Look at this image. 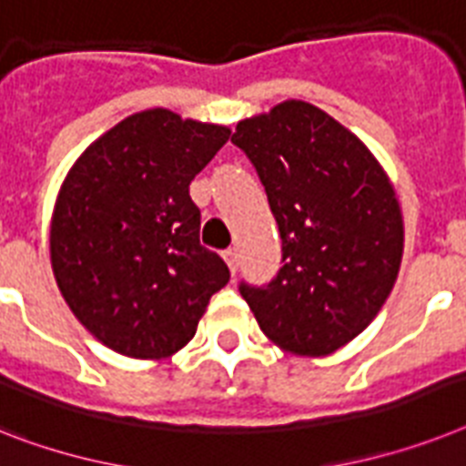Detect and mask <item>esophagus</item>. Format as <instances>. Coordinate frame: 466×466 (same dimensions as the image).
Listing matches in <instances>:
<instances>
[{
    "instance_id": "esophagus-1",
    "label": "esophagus",
    "mask_w": 466,
    "mask_h": 466,
    "mask_svg": "<svg viewBox=\"0 0 466 466\" xmlns=\"http://www.w3.org/2000/svg\"><path fill=\"white\" fill-rule=\"evenodd\" d=\"M224 259H226V264H228L230 271L236 274V271H238V249H236V248H228V249H226V252H224Z\"/></svg>"
}]
</instances>
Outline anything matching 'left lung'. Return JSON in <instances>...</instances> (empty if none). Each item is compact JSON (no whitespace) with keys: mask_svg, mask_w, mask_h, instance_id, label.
<instances>
[{"mask_svg":"<svg viewBox=\"0 0 466 466\" xmlns=\"http://www.w3.org/2000/svg\"><path fill=\"white\" fill-rule=\"evenodd\" d=\"M230 142L252 161L280 233L283 267L240 295L271 343L324 357L367 329L402 259L395 190L364 142L314 104L245 118Z\"/></svg>","mask_w":466,"mask_h":466,"instance_id":"1","label":"left lung"}]
</instances>
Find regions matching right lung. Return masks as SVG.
<instances>
[{"label":"right lung","mask_w":466,"mask_h":466,"mask_svg":"<svg viewBox=\"0 0 466 466\" xmlns=\"http://www.w3.org/2000/svg\"><path fill=\"white\" fill-rule=\"evenodd\" d=\"M226 126L147 109L78 157L54 207L56 286L80 324L118 355L161 360L187 345L226 261L199 245L190 183L228 140Z\"/></svg>","instance_id":"obj_1"}]
</instances>
